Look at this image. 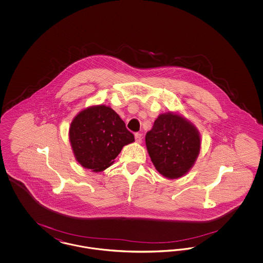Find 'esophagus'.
<instances>
[{
	"mask_svg": "<svg viewBox=\"0 0 263 263\" xmlns=\"http://www.w3.org/2000/svg\"><path fill=\"white\" fill-rule=\"evenodd\" d=\"M142 139H143L142 134H140V133H136V134H135V140H136L137 143H141V142H142Z\"/></svg>",
	"mask_w": 263,
	"mask_h": 263,
	"instance_id": "obj_1",
	"label": "esophagus"
}]
</instances>
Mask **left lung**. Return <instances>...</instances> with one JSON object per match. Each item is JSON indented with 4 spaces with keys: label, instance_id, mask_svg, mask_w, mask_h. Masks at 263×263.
<instances>
[{
    "label": "left lung",
    "instance_id": "1",
    "mask_svg": "<svg viewBox=\"0 0 263 263\" xmlns=\"http://www.w3.org/2000/svg\"><path fill=\"white\" fill-rule=\"evenodd\" d=\"M145 140L152 163L168 179L186 175L200 153L198 129L178 111L161 113Z\"/></svg>",
    "mask_w": 263,
    "mask_h": 263
}]
</instances>
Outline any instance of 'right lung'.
Returning <instances> with one entry per match:
<instances>
[{
  "instance_id": "right-lung-1",
  "label": "right lung",
  "mask_w": 263,
  "mask_h": 263,
  "mask_svg": "<svg viewBox=\"0 0 263 263\" xmlns=\"http://www.w3.org/2000/svg\"><path fill=\"white\" fill-rule=\"evenodd\" d=\"M69 141L76 161L99 173L109 167L123 147L135 140L110 106L99 104L76 115L69 128Z\"/></svg>"
}]
</instances>
